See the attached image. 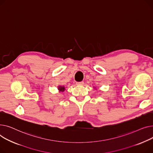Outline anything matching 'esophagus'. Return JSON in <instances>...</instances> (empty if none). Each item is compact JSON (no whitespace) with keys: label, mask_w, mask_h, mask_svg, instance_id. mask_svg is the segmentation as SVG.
Masks as SVG:
<instances>
[{"label":"esophagus","mask_w":153,"mask_h":153,"mask_svg":"<svg viewBox=\"0 0 153 153\" xmlns=\"http://www.w3.org/2000/svg\"><path fill=\"white\" fill-rule=\"evenodd\" d=\"M76 85H83L84 84L83 82H76Z\"/></svg>","instance_id":"34e87169"}]
</instances>
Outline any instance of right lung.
Masks as SVG:
<instances>
[{
    "mask_svg": "<svg viewBox=\"0 0 153 153\" xmlns=\"http://www.w3.org/2000/svg\"><path fill=\"white\" fill-rule=\"evenodd\" d=\"M58 89L59 90V91H62V92H63V91H65V87L64 86H59V87H58Z\"/></svg>",
    "mask_w": 153,
    "mask_h": 153,
    "instance_id": "obj_1",
    "label": "right lung"
}]
</instances>
